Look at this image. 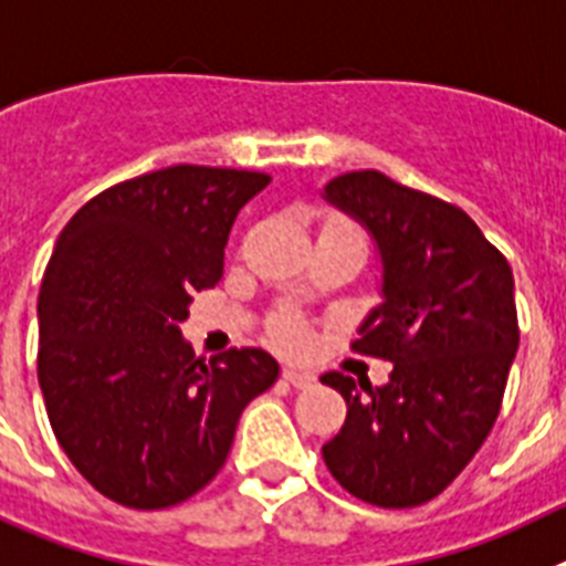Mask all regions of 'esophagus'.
<instances>
[{
  "instance_id": "obj_1",
  "label": "esophagus",
  "mask_w": 566,
  "mask_h": 566,
  "mask_svg": "<svg viewBox=\"0 0 566 566\" xmlns=\"http://www.w3.org/2000/svg\"><path fill=\"white\" fill-rule=\"evenodd\" d=\"M282 376H284V381L293 387H311L313 381H316V376H313V373L298 370V367H284Z\"/></svg>"
}]
</instances>
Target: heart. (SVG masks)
Instances as JSON below:
<instances>
[{"label":"heart","mask_w":566,"mask_h":566,"mask_svg":"<svg viewBox=\"0 0 566 566\" xmlns=\"http://www.w3.org/2000/svg\"><path fill=\"white\" fill-rule=\"evenodd\" d=\"M333 228H344V230H350L347 224H333ZM356 233V230H353ZM276 338L282 347H290V350H298V347H304L307 344V327H304L298 318L293 316H284L282 322L276 324Z\"/></svg>","instance_id":"1"}]
</instances>
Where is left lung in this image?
Returning <instances> with one entry per match:
<instances>
[{"mask_svg":"<svg viewBox=\"0 0 566 566\" xmlns=\"http://www.w3.org/2000/svg\"><path fill=\"white\" fill-rule=\"evenodd\" d=\"M324 201L381 259V304L353 350L392 361L387 385L324 373L347 421L322 447L333 479L376 507H419L470 464L499 419L518 350L507 259L461 208L378 170L336 176Z\"/></svg>","mask_w":566,"mask_h":566,"instance_id":"left-lung-1","label":"left lung"}]
</instances>
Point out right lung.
Wrapping results in <instances>:
<instances>
[{"instance_id":"right-lung-1","label":"right lung","mask_w":566,"mask_h":566,"mask_svg":"<svg viewBox=\"0 0 566 566\" xmlns=\"http://www.w3.org/2000/svg\"><path fill=\"white\" fill-rule=\"evenodd\" d=\"M268 174L174 165L93 196L39 290V387L56 441L116 504L174 507L228 461L244 407L273 387L259 347L196 358L179 324L222 279L239 210Z\"/></svg>"}]
</instances>
